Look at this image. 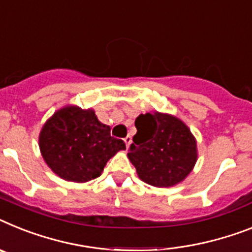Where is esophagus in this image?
Segmentation results:
<instances>
[{
    "label": "esophagus",
    "instance_id": "obj_1",
    "mask_svg": "<svg viewBox=\"0 0 252 252\" xmlns=\"http://www.w3.org/2000/svg\"><path fill=\"white\" fill-rule=\"evenodd\" d=\"M124 142H126V147H129V145H130V143H132V137L126 136V138H124Z\"/></svg>",
    "mask_w": 252,
    "mask_h": 252
}]
</instances>
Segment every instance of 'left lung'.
I'll list each match as a JSON object with an SVG mask.
<instances>
[{"label":"left lung","instance_id":"8db88e82","mask_svg":"<svg viewBox=\"0 0 252 252\" xmlns=\"http://www.w3.org/2000/svg\"><path fill=\"white\" fill-rule=\"evenodd\" d=\"M128 158L143 182L155 187L174 186L191 173L196 139L185 123L168 114H141Z\"/></svg>","mask_w":252,"mask_h":252}]
</instances>
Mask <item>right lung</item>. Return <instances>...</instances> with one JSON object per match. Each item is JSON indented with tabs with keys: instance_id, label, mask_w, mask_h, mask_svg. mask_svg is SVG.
Instances as JSON below:
<instances>
[{
	"instance_id": "add662e5",
	"label": "right lung",
	"mask_w": 252,
	"mask_h": 252,
	"mask_svg": "<svg viewBox=\"0 0 252 252\" xmlns=\"http://www.w3.org/2000/svg\"><path fill=\"white\" fill-rule=\"evenodd\" d=\"M39 149L59 177L80 183L100 177L109 158L126 150V143L111 137L110 126L97 119L94 110L66 106L46 122Z\"/></svg>"
}]
</instances>
